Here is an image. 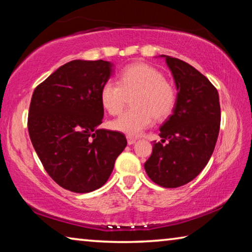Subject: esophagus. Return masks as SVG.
<instances>
[{"instance_id":"1","label":"esophagus","mask_w":252,"mask_h":252,"mask_svg":"<svg viewBox=\"0 0 252 252\" xmlns=\"http://www.w3.org/2000/svg\"><path fill=\"white\" fill-rule=\"evenodd\" d=\"M135 141H136V139H134V138H132V136H127V144H133V143H135Z\"/></svg>"}]
</instances>
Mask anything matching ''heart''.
Returning a JSON list of instances; mask_svg holds the SVG:
<instances>
[{"label":"heart","instance_id":"heart-1","mask_svg":"<svg viewBox=\"0 0 252 252\" xmlns=\"http://www.w3.org/2000/svg\"><path fill=\"white\" fill-rule=\"evenodd\" d=\"M132 96V108L111 123L114 130L127 135L141 134L153 120H164L171 116L177 104V91L155 66L136 62L126 66L119 83L108 80L100 92L101 104L111 116L122 112Z\"/></svg>","mask_w":252,"mask_h":252}]
</instances>
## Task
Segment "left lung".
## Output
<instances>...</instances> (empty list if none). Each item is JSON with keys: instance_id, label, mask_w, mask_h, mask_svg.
<instances>
[{"instance_id": "obj_1", "label": "left lung", "mask_w": 252, "mask_h": 252, "mask_svg": "<svg viewBox=\"0 0 252 252\" xmlns=\"http://www.w3.org/2000/svg\"><path fill=\"white\" fill-rule=\"evenodd\" d=\"M178 89L173 113L160 127L161 141H153L144 169L163 188H178L198 176L215 150L220 130L219 94L210 81L192 65L163 55Z\"/></svg>"}]
</instances>
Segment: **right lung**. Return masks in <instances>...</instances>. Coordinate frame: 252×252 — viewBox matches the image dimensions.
Instances as JSON below:
<instances>
[{"label":"right lung","instance_id":"add662e5","mask_svg":"<svg viewBox=\"0 0 252 252\" xmlns=\"http://www.w3.org/2000/svg\"><path fill=\"white\" fill-rule=\"evenodd\" d=\"M111 73L108 61L74 60L33 92L30 139L49 176L72 192H91L103 186L126 147L121 132L97 129L104 114L101 88Z\"/></svg>","mask_w":252,"mask_h":252}]
</instances>
